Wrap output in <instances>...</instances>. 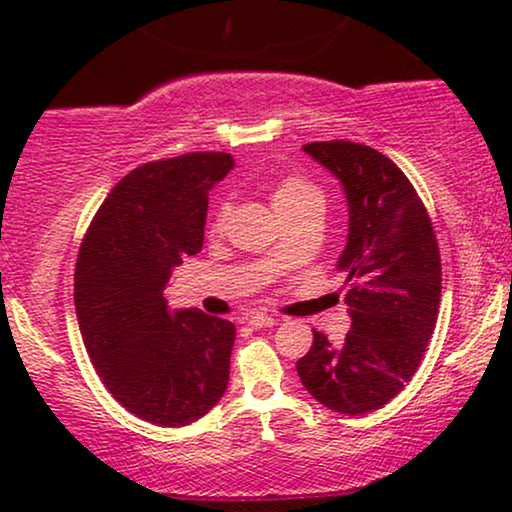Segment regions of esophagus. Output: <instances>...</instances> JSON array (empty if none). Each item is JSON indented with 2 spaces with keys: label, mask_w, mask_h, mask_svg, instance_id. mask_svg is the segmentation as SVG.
<instances>
[{
  "label": "esophagus",
  "mask_w": 512,
  "mask_h": 512,
  "mask_svg": "<svg viewBox=\"0 0 512 512\" xmlns=\"http://www.w3.org/2000/svg\"><path fill=\"white\" fill-rule=\"evenodd\" d=\"M275 317H270V314H261V312H256V314H249L247 317V324L251 326V328H268V326H275Z\"/></svg>",
  "instance_id": "esophagus-1"
}]
</instances>
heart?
<instances>
[{"instance_id":"obj_1","label":"heart","mask_w":512,"mask_h":512,"mask_svg":"<svg viewBox=\"0 0 512 512\" xmlns=\"http://www.w3.org/2000/svg\"><path fill=\"white\" fill-rule=\"evenodd\" d=\"M270 200H272V205H275L277 214L284 219V216L298 212V209H305L310 205H321V193H319V188L314 186L312 181H307L305 177H286L279 181L275 188H272ZM226 212H228L226 205H221L219 209H216L214 228L221 226Z\"/></svg>"}]
</instances>
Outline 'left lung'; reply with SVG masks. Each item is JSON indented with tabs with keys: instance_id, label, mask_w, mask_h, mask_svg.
<instances>
[{
	"instance_id": "obj_1",
	"label": "left lung",
	"mask_w": 512,
	"mask_h": 512,
	"mask_svg": "<svg viewBox=\"0 0 512 512\" xmlns=\"http://www.w3.org/2000/svg\"><path fill=\"white\" fill-rule=\"evenodd\" d=\"M305 153L340 179L349 207L345 275L352 331L331 345L314 342L296 363L300 382L342 415L380 410L417 373L438 319L440 251L415 186L366 144L312 142Z\"/></svg>"
}]
</instances>
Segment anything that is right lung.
Masks as SVG:
<instances>
[{
  "mask_svg": "<svg viewBox=\"0 0 512 512\" xmlns=\"http://www.w3.org/2000/svg\"><path fill=\"white\" fill-rule=\"evenodd\" d=\"M230 153L153 160L111 188L83 237L74 305L90 361L109 394L144 422L186 426L226 394L235 326L167 310L172 268L205 240L207 195Z\"/></svg>",
  "mask_w": 512,
  "mask_h": 512,
  "instance_id": "add662e5",
  "label": "right lung"
}]
</instances>
